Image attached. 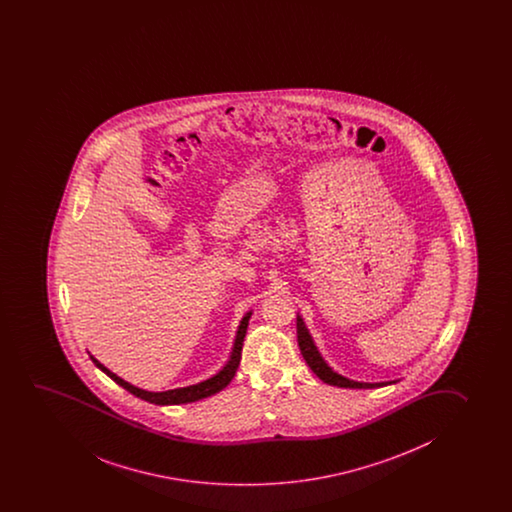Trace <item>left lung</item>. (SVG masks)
I'll list each match as a JSON object with an SVG mask.
<instances>
[{"mask_svg":"<svg viewBox=\"0 0 512 512\" xmlns=\"http://www.w3.org/2000/svg\"><path fill=\"white\" fill-rule=\"evenodd\" d=\"M297 343H299V349L303 354L304 361L312 368L313 373L326 382L329 386L336 387H349V389H375V387L387 386V384H394V382H377V384H368V382H356V380H350L347 377H341L340 373L331 370L327 366L326 361L322 359L319 354V350L313 343L312 336L308 333V329L304 326L303 319L297 315Z\"/></svg>","mask_w":512,"mask_h":512,"instance_id":"left-lung-1","label":"left lung"}]
</instances>
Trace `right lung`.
<instances>
[{
  "label": "right lung",
  "instance_id": "right-lung-1",
  "mask_svg": "<svg viewBox=\"0 0 512 512\" xmlns=\"http://www.w3.org/2000/svg\"><path fill=\"white\" fill-rule=\"evenodd\" d=\"M250 317H252V313H246L243 320H241V324H239L236 341H234V349H232V354H230V359L227 361V364L223 366L222 370L216 373L215 377L208 378V380H204V382H199V384H195V386L179 387V389H171V391H163V393H151V391H144V389H139V387L128 384L126 380L119 378L116 373L107 370L104 364L100 363L98 359H95L93 356L89 357H91V361L95 363L97 368L104 371L107 377H111L116 384L126 389L128 393H132L134 396H137V398H141V400L155 403V405L192 403V401H199L202 400V398H208V396L220 393L222 389L229 386L230 380L236 375L239 361H241V350H243V341H245L246 329H248V320H250Z\"/></svg>",
  "mask_w": 512,
  "mask_h": 512
}]
</instances>
